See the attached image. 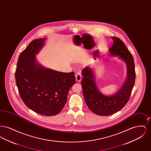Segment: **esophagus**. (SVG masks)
<instances>
[{"label": "esophagus", "instance_id": "obj_1", "mask_svg": "<svg viewBox=\"0 0 151 151\" xmlns=\"http://www.w3.org/2000/svg\"><path fill=\"white\" fill-rule=\"evenodd\" d=\"M75 78H76V80L78 82H80V81H81V78H82V76H81V72H78V73L75 75Z\"/></svg>", "mask_w": 151, "mask_h": 151}]
</instances>
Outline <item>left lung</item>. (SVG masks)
Returning a JSON list of instances; mask_svg holds the SVG:
<instances>
[{
	"label": "left lung",
	"instance_id": "1",
	"mask_svg": "<svg viewBox=\"0 0 151 151\" xmlns=\"http://www.w3.org/2000/svg\"><path fill=\"white\" fill-rule=\"evenodd\" d=\"M111 38L113 45L109 50L110 56L119 58L127 68L126 79L121 88L111 95L102 93L96 83L93 69L88 66L82 71L81 86L86 105L94 114L102 116L111 115L125 106L129 101L135 80V65L131 54L119 38Z\"/></svg>",
	"mask_w": 151,
	"mask_h": 151
}]
</instances>
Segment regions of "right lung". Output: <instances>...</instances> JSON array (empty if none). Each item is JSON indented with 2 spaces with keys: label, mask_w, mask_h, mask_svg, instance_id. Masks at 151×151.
Here are the masks:
<instances>
[{
  "label": "right lung",
  "mask_w": 151,
  "mask_h": 151,
  "mask_svg": "<svg viewBox=\"0 0 151 151\" xmlns=\"http://www.w3.org/2000/svg\"><path fill=\"white\" fill-rule=\"evenodd\" d=\"M46 38L32 41L20 54L15 72L19 92L27 107L46 116L57 115L64 108L70 89L75 83L74 72H59L41 65L36 55Z\"/></svg>",
  "instance_id": "add662e5"
}]
</instances>
